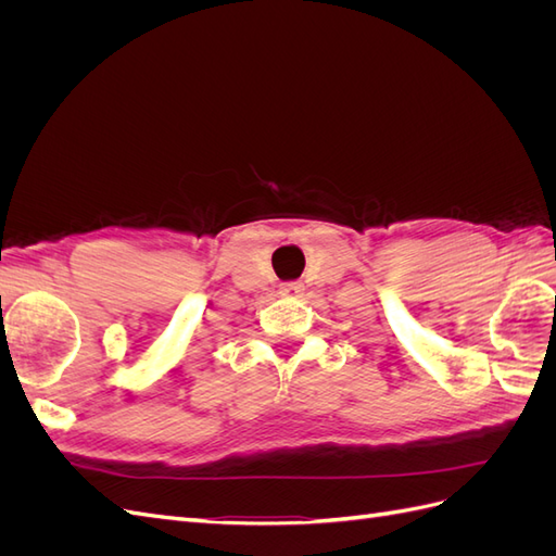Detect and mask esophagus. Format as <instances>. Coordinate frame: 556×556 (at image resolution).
<instances>
[{
	"mask_svg": "<svg viewBox=\"0 0 556 556\" xmlns=\"http://www.w3.org/2000/svg\"><path fill=\"white\" fill-rule=\"evenodd\" d=\"M301 292H304V285H301V282H282L280 285V294L282 296H290V299H296Z\"/></svg>",
	"mask_w": 556,
	"mask_h": 556,
	"instance_id": "obj_1",
	"label": "esophagus"
}]
</instances>
